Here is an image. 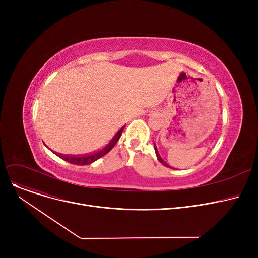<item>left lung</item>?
<instances>
[{"label": "left lung", "mask_w": 258, "mask_h": 258, "mask_svg": "<svg viewBox=\"0 0 258 258\" xmlns=\"http://www.w3.org/2000/svg\"><path fill=\"white\" fill-rule=\"evenodd\" d=\"M154 146H155V152H156V156H157V158H158V160H159V162H160V163L161 164H163L164 166H166V167H170L167 163H166V162L163 160V159H162L161 158V156H160V154L158 153V150H157V146H156V144L154 143Z\"/></svg>", "instance_id": "left-lung-1"}]
</instances>
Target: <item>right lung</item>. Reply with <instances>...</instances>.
Instances as JSON below:
<instances>
[{
    "label": "right lung",
    "instance_id": "1",
    "mask_svg": "<svg viewBox=\"0 0 258 258\" xmlns=\"http://www.w3.org/2000/svg\"><path fill=\"white\" fill-rule=\"evenodd\" d=\"M125 126L121 127L115 136L108 141V143L103 146L101 150L95 152L93 154H88V155H83V156H69V155H61V154H57V156L59 158H61L62 160L69 162V163H72V164H75V165H88V164H91L93 163V162H95L96 160L100 159L101 157H103L104 155H106L108 152H110L112 148L115 146V144L118 142V140L120 139L121 137V134L122 132H123Z\"/></svg>",
    "mask_w": 258,
    "mask_h": 258
}]
</instances>
